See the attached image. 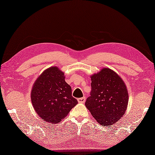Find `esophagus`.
<instances>
[{
	"label": "esophagus",
	"mask_w": 155,
	"mask_h": 155,
	"mask_svg": "<svg viewBox=\"0 0 155 155\" xmlns=\"http://www.w3.org/2000/svg\"><path fill=\"white\" fill-rule=\"evenodd\" d=\"M77 100H78V103H81V104H84V103L85 101H86V97H81V98H78Z\"/></svg>",
	"instance_id": "34e87169"
}]
</instances>
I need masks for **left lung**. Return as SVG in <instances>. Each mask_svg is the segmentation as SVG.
Masks as SVG:
<instances>
[{
  "mask_svg": "<svg viewBox=\"0 0 155 155\" xmlns=\"http://www.w3.org/2000/svg\"><path fill=\"white\" fill-rule=\"evenodd\" d=\"M92 90L85 105L101 126L116 123L124 115L128 104V93L124 81L109 68L91 76Z\"/></svg>",
  "mask_w": 155,
  "mask_h": 155,
  "instance_id": "1",
  "label": "left lung"
}]
</instances>
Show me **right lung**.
<instances>
[{"instance_id": "1", "label": "right lung", "mask_w": 155, "mask_h": 155, "mask_svg": "<svg viewBox=\"0 0 155 155\" xmlns=\"http://www.w3.org/2000/svg\"><path fill=\"white\" fill-rule=\"evenodd\" d=\"M35 111L45 122L58 124L78 104L71 87L57 67L46 69L35 82L31 93Z\"/></svg>"}]
</instances>
